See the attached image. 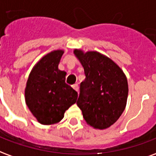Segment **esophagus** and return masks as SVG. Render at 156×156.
<instances>
[{
    "label": "esophagus",
    "mask_w": 156,
    "mask_h": 156,
    "mask_svg": "<svg viewBox=\"0 0 156 156\" xmlns=\"http://www.w3.org/2000/svg\"><path fill=\"white\" fill-rule=\"evenodd\" d=\"M72 88H73L75 90L78 91V90H79V86H78V85H77V84H75V85H73V86H72Z\"/></svg>",
    "instance_id": "1"
}]
</instances>
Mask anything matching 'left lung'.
Segmentation results:
<instances>
[{
  "instance_id": "8db88e82",
  "label": "left lung",
  "mask_w": 156,
  "mask_h": 156,
  "mask_svg": "<svg viewBox=\"0 0 156 156\" xmlns=\"http://www.w3.org/2000/svg\"><path fill=\"white\" fill-rule=\"evenodd\" d=\"M74 53L86 75L80 86L77 105L88 125L95 129H106L120 118L126 108V75L114 61L99 52L75 50Z\"/></svg>"
}]
</instances>
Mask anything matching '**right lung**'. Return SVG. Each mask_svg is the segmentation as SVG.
Here are the masks:
<instances>
[{"label": "right lung", "mask_w": 156, "mask_h": 156, "mask_svg": "<svg viewBox=\"0 0 156 156\" xmlns=\"http://www.w3.org/2000/svg\"><path fill=\"white\" fill-rule=\"evenodd\" d=\"M64 51L49 53L33 67L25 90L26 103L42 125L58 123L65 111L76 102L78 94L66 83V71L58 69Z\"/></svg>", "instance_id": "right-lung-1"}]
</instances>
